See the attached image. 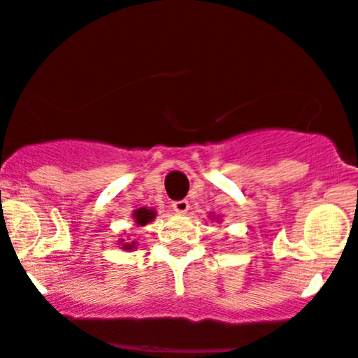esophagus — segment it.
Listing matches in <instances>:
<instances>
[{
    "label": "esophagus",
    "mask_w": 358,
    "mask_h": 358,
    "mask_svg": "<svg viewBox=\"0 0 358 358\" xmlns=\"http://www.w3.org/2000/svg\"><path fill=\"white\" fill-rule=\"evenodd\" d=\"M189 208H190V204H189V201L187 199H182V201H175V203H173V210L176 211V213H187V211H189Z\"/></svg>",
    "instance_id": "34e87169"
}]
</instances>
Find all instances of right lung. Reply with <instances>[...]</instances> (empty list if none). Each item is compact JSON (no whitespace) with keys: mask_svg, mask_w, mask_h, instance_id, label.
<instances>
[{"mask_svg":"<svg viewBox=\"0 0 358 358\" xmlns=\"http://www.w3.org/2000/svg\"><path fill=\"white\" fill-rule=\"evenodd\" d=\"M133 218H134V224L140 225V227H143V225L150 224L152 220L155 218V211L150 210V208H138L136 211L133 213ZM120 245H122L124 250H133L134 246H136V241H131V243H124V239H120Z\"/></svg>","mask_w":358,"mask_h":358,"instance_id":"obj_1","label":"right lung"}]
</instances>
